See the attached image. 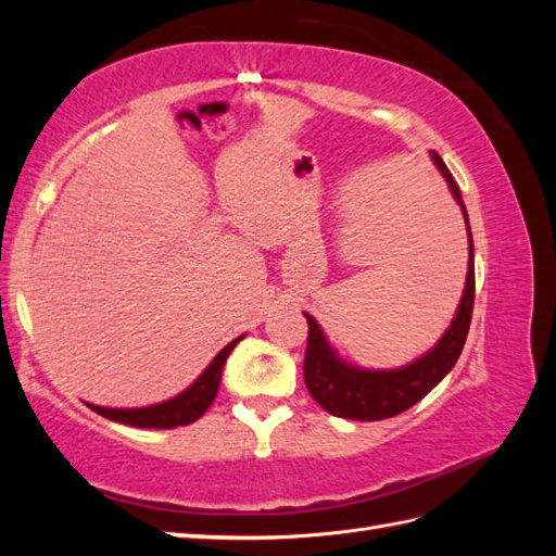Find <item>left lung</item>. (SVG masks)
Returning <instances> with one entry per match:
<instances>
[{
	"mask_svg": "<svg viewBox=\"0 0 556 556\" xmlns=\"http://www.w3.org/2000/svg\"><path fill=\"white\" fill-rule=\"evenodd\" d=\"M435 166L445 176L450 190L457 199V204L464 211V220L468 229V274H466V288L462 304L454 315L450 329L431 352L422 359L413 362L410 366L396 368V371H364L343 364L333 355V350L325 341L323 331H319L315 319H308V343H306V357H304V380L311 396L323 406L329 415L345 417V419H359V422H376V419L394 417L403 410L413 408L417 401H422L435 384H439L450 368L457 364L468 327L470 315H473V301H476V260H473V237H470L468 213L464 206L462 192L457 188V180L452 178L445 162L439 153H431Z\"/></svg>",
	"mask_w": 556,
	"mask_h": 556,
	"instance_id": "left-lung-1",
	"label": "left lung"
}]
</instances>
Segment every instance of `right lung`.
Returning <instances> with one entry per match:
<instances>
[{
    "label": "right lung",
    "mask_w": 556,
    "mask_h": 556,
    "mask_svg": "<svg viewBox=\"0 0 556 556\" xmlns=\"http://www.w3.org/2000/svg\"><path fill=\"white\" fill-rule=\"evenodd\" d=\"M239 341L241 339H233L229 345H225L220 352H217V357L208 364L206 371L197 378V382L172 401L157 403V406L129 408V410L102 408V406H92V403H88V406L102 417L113 419V422L139 427V429H176V427L192 425L194 419H199L211 408V403L217 394V387H220L223 366L229 357V352L237 348Z\"/></svg>",
    "instance_id": "obj_1"
}]
</instances>
